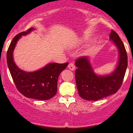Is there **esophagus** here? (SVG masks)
I'll list each match as a JSON object with an SVG mask.
<instances>
[{
	"label": "esophagus",
	"mask_w": 133,
	"mask_h": 133,
	"mask_svg": "<svg viewBox=\"0 0 133 133\" xmlns=\"http://www.w3.org/2000/svg\"><path fill=\"white\" fill-rule=\"evenodd\" d=\"M68 68L71 71H74L75 69V66H74V64L73 63H69L68 65Z\"/></svg>",
	"instance_id": "1"
}]
</instances>
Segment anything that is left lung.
Returning a JSON list of instances; mask_svg holds the SVG:
<instances>
[{"instance_id": "8db88e82", "label": "left lung", "mask_w": 133, "mask_h": 133, "mask_svg": "<svg viewBox=\"0 0 133 133\" xmlns=\"http://www.w3.org/2000/svg\"><path fill=\"white\" fill-rule=\"evenodd\" d=\"M109 39L117 47L119 58L116 68L109 74L97 75L94 72L88 56L75 62L76 86L79 96L87 101H97L115 94L121 86L128 66V56L124 44L117 34L111 30Z\"/></svg>"}]
</instances>
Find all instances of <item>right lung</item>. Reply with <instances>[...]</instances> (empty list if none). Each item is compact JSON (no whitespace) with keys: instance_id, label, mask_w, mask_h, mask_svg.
Listing matches in <instances>:
<instances>
[{"instance_id":"right-lung-1","label":"right lung","mask_w":133,"mask_h":133,"mask_svg":"<svg viewBox=\"0 0 133 133\" xmlns=\"http://www.w3.org/2000/svg\"><path fill=\"white\" fill-rule=\"evenodd\" d=\"M34 30L35 29L31 27L14 37L7 51V65L17 89L21 94L28 98L48 100L57 93L59 76L69 63H49L44 68L33 72L23 71L18 68L13 57L15 47L22 36L27 35Z\"/></svg>"}]
</instances>
